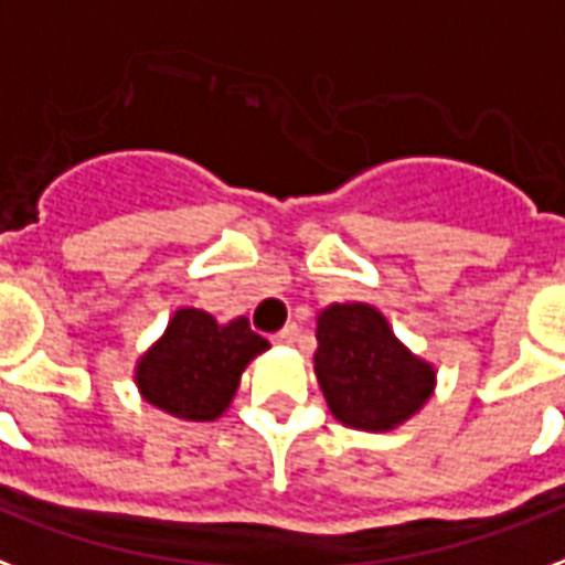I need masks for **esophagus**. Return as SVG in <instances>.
I'll use <instances>...</instances> for the list:
<instances>
[{"label": "esophagus", "instance_id": "1", "mask_svg": "<svg viewBox=\"0 0 565 565\" xmlns=\"http://www.w3.org/2000/svg\"><path fill=\"white\" fill-rule=\"evenodd\" d=\"M273 340H275V343H287V347H290V343H296V340H299V326H296V322L284 326L281 331H275Z\"/></svg>", "mask_w": 565, "mask_h": 565}]
</instances>
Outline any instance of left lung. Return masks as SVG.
<instances>
[{
  "instance_id": "8db88e82",
  "label": "left lung",
  "mask_w": 565,
  "mask_h": 565,
  "mask_svg": "<svg viewBox=\"0 0 565 565\" xmlns=\"http://www.w3.org/2000/svg\"><path fill=\"white\" fill-rule=\"evenodd\" d=\"M313 367L340 424L382 433L424 406L436 373L394 338L370 305H331L320 313Z\"/></svg>"
}]
</instances>
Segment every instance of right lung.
<instances>
[{"mask_svg": "<svg viewBox=\"0 0 565 565\" xmlns=\"http://www.w3.org/2000/svg\"><path fill=\"white\" fill-rule=\"evenodd\" d=\"M264 350L269 343L245 317L218 326L206 311L183 308L139 361L136 382L150 406L183 420H213L234 397L245 364Z\"/></svg>", "mask_w": 565, "mask_h": 565, "instance_id": "right-lung-1", "label": "right lung"}]
</instances>
